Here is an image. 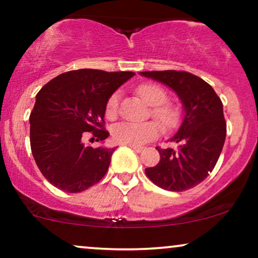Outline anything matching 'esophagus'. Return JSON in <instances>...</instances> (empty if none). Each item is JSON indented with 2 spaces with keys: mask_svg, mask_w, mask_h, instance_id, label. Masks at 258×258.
<instances>
[{
  "mask_svg": "<svg viewBox=\"0 0 258 258\" xmlns=\"http://www.w3.org/2000/svg\"><path fill=\"white\" fill-rule=\"evenodd\" d=\"M128 147L131 148L132 150H135V152H137V153H142V152H143V149H144L143 147H138V146H128Z\"/></svg>",
  "mask_w": 258,
  "mask_h": 258,
  "instance_id": "34e87169",
  "label": "esophagus"
}]
</instances>
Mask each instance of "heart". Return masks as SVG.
<instances>
[{
	"label": "heart",
	"mask_w": 258,
	"mask_h": 258,
	"mask_svg": "<svg viewBox=\"0 0 258 258\" xmlns=\"http://www.w3.org/2000/svg\"><path fill=\"white\" fill-rule=\"evenodd\" d=\"M138 93L148 105L154 106L153 115L165 127H172L177 122V112L171 106L162 105L167 100V94L159 85L146 84L138 87ZM119 93H114L108 99L105 114L114 119L119 109ZM160 133L158 123L149 122H119L111 128L112 141L126 146H141L156 138Z\"/></svg>",
	"instance_id": "obj_1"
}]
</instances>
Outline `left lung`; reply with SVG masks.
<instances>
[{"label":"left lung","instance_id":"left-lung-1","mask_svg":"<svg viewBox=\"0 0 258 258\" xmlns=\"http://www.w3.org/2000/svg\"><path fill=\"white\" fill-rule=\"evenodd\" d=\"M144 78L171 88L183 105L182 123L170 138L178 149H158L160 161L146 168L154 184L170 191H183L203 182L214 170L226 141L223 104L214 88L190 73L165 70L142 72Z\"/></svg>","mask_w":258,"mask_h":258}]
</instances>
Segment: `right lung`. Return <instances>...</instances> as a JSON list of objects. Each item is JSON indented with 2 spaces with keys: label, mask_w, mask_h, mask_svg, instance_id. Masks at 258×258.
Wrapping results in <instances>:
<instances>
[{
  "label": "right lung",
  "mask_w": 258,
  "mask_h": 258,
  "mask_svg": "<svg viewBox=\"0 0 258 258\" xmlns=\"http://www.w3.org/2000/svg\"><path fill=\"white\" fill-rule=\"evenodd\" d=\"M132 72L80 69L60 74L41 88L30 114V146L37 167L51 184L80 193L104 177L116 148H92L86 132L104 142L108 99Z\"/></svg>",
  "instance_id": "1"
}]
</instances>
